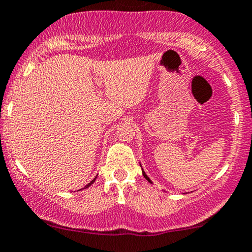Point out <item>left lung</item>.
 <instances>
[{"instance_id":"8db88e82","label":"left lung","mask_w":252,"mask_h":252,"mask_svg":"<svg viewBox=\"0 0 252 252\" xmlns=\"http://www.w3.org/2000/svg\"><path fill=\"white\" fill-rule=\"evenodd\" d=\"M143 175H144V177H145V178H147V180H148V181H149V182H151V181L149 180V177H148V176H147V175H145V174H144V172H143Z\"/></svg>"}]
</instances>
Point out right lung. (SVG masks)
<instances>
[{
    "instance_id": "right-lung-1",
    "label": "right lung",
    "mask_w": 252,
    "mask_h": 252,
    "mask_svg": "<svg viewBox=\"0 0 252 252\" xmlns=\"http://www.w3.org/2000/svg\"><path fill=\"white\" fill-rule=\"evenodd\" d=\"M94 182H95V180H93L92 182H90V183H89V184H88V186H86V188H88V187H90V186H92V184L94 183Z\"/></svg>"
}]
</instances>
